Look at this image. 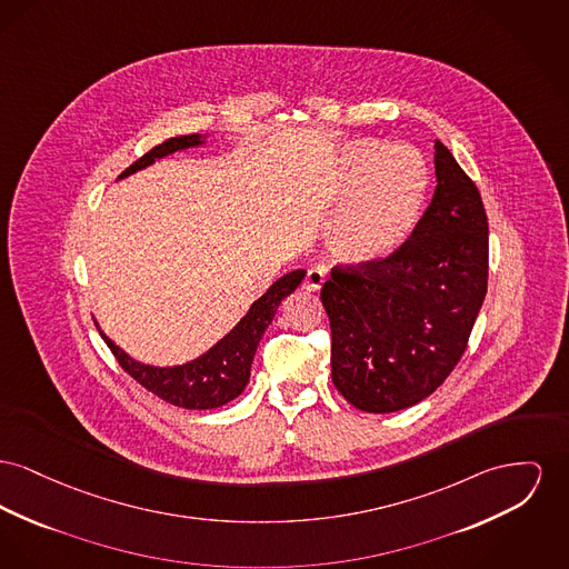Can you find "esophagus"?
Masks as SVG:
<instances>
[{
    "label": "esophagus",
    "instance_id": "34e87169",
    "mask_svg": "<svg viewBox=\"0 0 569 569\" xmlns=\"http://www.w3.org/2000/svg\"><path fill=\"white\" fill-rule=\"evenodd\" d=\"M327 281V274L322 268H309L307 274H305V281H302V288L307 292H318L322 288V283Z\"/></svg>",
    "mask_w": 569,
    "mask_h": 569
}]
</instances>
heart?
<instances>
[{
  "label": "heart",
  "mask_w": 569,
  "mask_h": 569,
  "mask_svg": "<svg viewBox=\"0 0 569 569\" xmlns=\"http://www.w3.org/2000/svg\"><path fill=\"white\" fill-rule=\"evenodd\" d=\"M428 189L430 171L417 150L376 139L350 141L327 187V201L337 208L329 249L350 264L389 258L417 228Z\"/></svg>",
  "instance_id": "heart-1"
}]
</instances>
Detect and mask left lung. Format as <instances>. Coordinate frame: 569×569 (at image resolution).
<instances>
[{
	"label": "left lung",
	"instance_id": "obj_1",
	"mask_svg": "<svg viewBox=\"0 0 569 569\" xmlns=\"http://www.w3.org/2000/svg\"><path fill=\"white\" fill-rule=\"evenodd\" d=\"M436 191L380 262L333 267L320 299L337 391L366 412L426 400L467 350L488 290V217L475 182L436 141Z\"/></svg>",
	"mask_w": 569,
	"mask_h": 569
}]
</instances>
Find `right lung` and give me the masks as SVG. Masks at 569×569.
<instances>
[{"label":"right lung","instance_id":"right-lung-1","mask_svg":"<svg viewBox=\"0 0 569 569\" xmlns=\"http://www.w3.org/2000/svg\"><path fill=\"white\" fill-rule=\"evenodd\" d=\"M203 137L201 134H180L171 137L168 141L154 146L150 152H146L141 159H137L131 168L124 169L120 178L134 173L137 169L152 166L157 159H163L176 150L193 148L201 146ZM305 277V270H292L277 279L262 295L258 301L253 302L247 311V316L236 325L230 333L226 335L221 341H217L208 352H203L198 359L184 366H173V368H154V366H143L139 361L131 359L122 348H118L107 335L102 333L104 343L118 359L120 368L124 369L131 378H134L143 389L154 393L157 398L169 401L180 408L189 410H208L223 406L228 401L238 398L251 373V363L258 350V343L262 335L272 322L277 307L281 301L292 295Z\"/></svg>","mask_w":569,"mask_h":569}]
</instances>
